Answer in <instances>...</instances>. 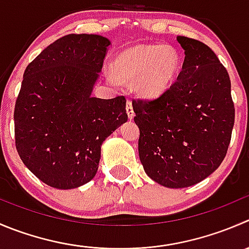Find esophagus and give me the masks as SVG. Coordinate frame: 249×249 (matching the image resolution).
Instances as JSON below:
<instances>
[{
	"mask_svg": "<svg viewBox=\"0 0 249 249\" xmlns=\"http://www.w3.org/2000/svg\"><path fill=\"white\" fill-rule=\"evenodd\" d=\"M126 113H127V117H129V119H132V118H134V115H135L134 108H132V103L130 100L126 101Z\"/></svg>",
	"mask_w": 249,
	"mask_h": 249,
	"instance_id": "obj_1",
	"label": "esophagus"
}]
</instances>
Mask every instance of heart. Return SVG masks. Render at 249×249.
Masks as SVG:
<instances>
[{
	"label": "heart",
	"instance_id": "heart-1",
	"mask_svg": "<svg viewBox=\"0 0 249 249\" xmlns=\"http://www.w3.org/2000/svg\"><path fill=\"white\" fill-rule=\"evenodd\" d=\"M178 67V55L171 47L159 45L137 46L123 52L115 60V69L124 80H137L136 89L146 97H154L166 90ZM112 83L117 76L107 74Z\"/></svg>",
	"mask_w": 249,
	"mask_h": 249
}]
</instances>
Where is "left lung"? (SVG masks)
<instances>
[{
    "label": "left lung",
    "instance_id": "left-lung-1",
    "mask_svg": "<svg viewBox=\"0 0 249 249\" xmlns=\"http://www.w3.org/2000/svg\"><path fill=\"white\" fill-rule=\"evenodd\" d=\"M185 50L176 80L152 100H132L139 156L156 182L182 189L198 183L224 160L235 106L228 71L203 42L178 36Z\"/></svg>",
    "mask_w": 249,
    "mask_h": 249
}]
</instances>
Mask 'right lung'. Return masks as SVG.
I'll list each match as a JSON object with an SVG mask.
<instances>
[{
	"label": "right lung",
	"mask_w": 249,
	"mask_h": 249,
	"mask_svg": "<svg viewBox=\"0 0 249 249\" xmlns=\"http://www.w3.org/2000/svg\"><path fill=\"white\" fill-rule=\"evenodd\" d=\"M109 40L69 34L28 64L14 107V139L26 168L46 185L75 189L92 180L101 144L127 120L125 96L92 97Z\"/></svg>",
	"instance_id": "add662e5"
}]
</instances>
